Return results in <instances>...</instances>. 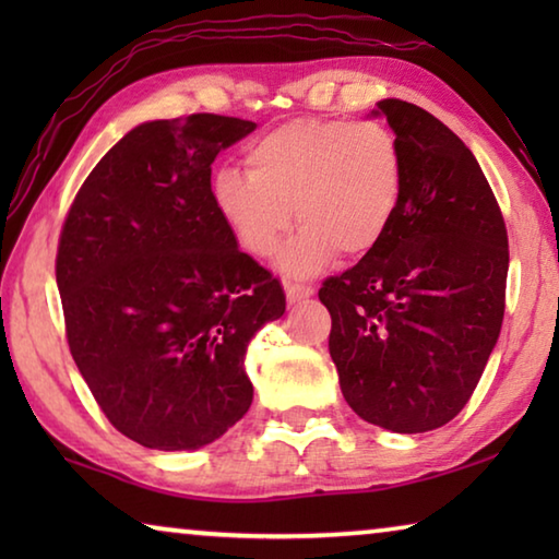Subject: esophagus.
Masks as SVG:
<instances>
[{"label": "esophagus", "instance_id": "34e87169", "mask_svg": "<svg viewBox=\"0 0 559 559\" xmlns=\"http://www.w3.org/2000/svg\"><path fill=\"white\" fill-rule=\"evenodd\" d=\"M313 293H316V288L308 286V283H298V281H288L286 283V296H288L290 302L306 300V298L313 296Z\"/></svg>", "mask_w": 559, "mask_h": 559}]
</instances>
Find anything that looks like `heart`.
Listing matches in <instances>:
<instances>
[{
  "instance_id": "heart-1",
  "label": "heart",
  "mask_w": 559,
  "mask_h": 559,
  "mask_svg": "<svg viewBox=\"0 0 559 559\" xmlns=\"http://www.w3.org/2000/svg\"><path fill=\"white\" fill-rule=\"evenodd\" d=\"M243 163L249 175L224 169L214 177L216 212L257 259L278 251L296 214L300 234L283 253L293 276L320 271L335 253H372L404 204V150L377 120L296 118L251 143Z\"/></svg>"
}]
</instances>
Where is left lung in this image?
<instances>
[{"label":"left lung","instance_id":"left-lung-1","mask_svg":"<svg viewBox=\"0 0 559 559\" xmlns=\"http://www.w3.org/2000/svg\"><path fill=\"white\" fill-rule=\"evenodd\" d=\"M380 112L404 150V204L386 239L318 298L347 404L377 427L421 433L466 406L493 353L508 231L459 135L414 103L386 98Z\"/></svg>","mask_w":559,"mask_h":559}]
</instances>
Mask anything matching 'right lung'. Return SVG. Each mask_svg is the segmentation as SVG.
I'll return each instance as SVG.
<instances>
[{"mask_svg":"<svg viewBox=\"0 0 559 559\" xmlns=\"http://www.w3.org/2000/svg\"><path fill=\"white\" fill-rule=\"evenodd\" d=\"M257 122L197 112L112 145L81 185L56 253L69 349L100 412L145 449L187 451L249 412L251 337L281 281L239 251L212 197L219 150Z\"/></svg>","mask_w":559,"mask_h":559,"instance_id":"1","label":"right lung"}]
</instances>
